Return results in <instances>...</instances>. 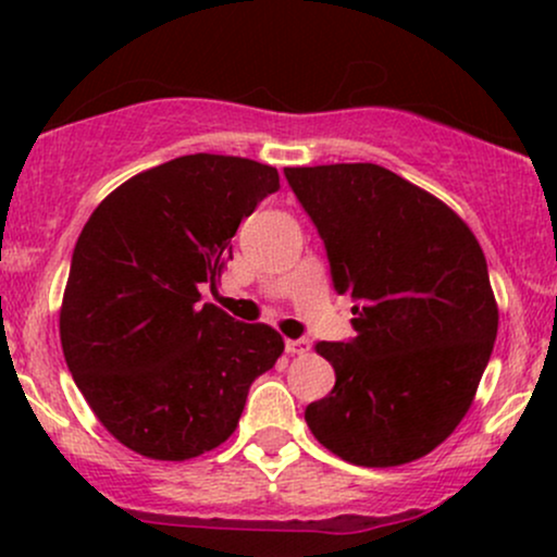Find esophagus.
Here are the masks:
<instances>
[{
	"label": "esophagus",
	"instance_id": "esophagus-1",
	"mask_svg": "<svg viewBox=\"0 0 557 557\" xmlns=\"http://www.w3.org/2000/svg\"><path fill=\"white\" fill-rule=\"evenodd\" d=\"M311 348V343H309V337H296V341H285V350L290 356H296V354H306V350Z\"/></svg>",
	"mask_w": 557,
	"mask_h": 557
}]
</instances>
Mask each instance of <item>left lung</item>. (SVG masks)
Listing matches in <instances>:
<instances>
[{
  "mask_svg": "<svg viewBox=\"0 0 557 557\" xmlns=\"http://www.w3.org/2000/svg\"><path fill=\"white\" fill-rule=\"evenodd\" d=\"M314 222L356 337L317 343L335 369L306 424L356 466L426 456L466 417L497 337L474 233L440 198L380 164L285 168Z\"/></svg>",
  "mask_w": 557,
  "mask_h": 557,
  "instance_id": "8db88e82",
  "label": "left lung"
}]
</instances>
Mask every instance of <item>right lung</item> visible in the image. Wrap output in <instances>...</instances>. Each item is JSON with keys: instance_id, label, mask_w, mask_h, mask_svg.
<instances>
[{"instance_id": "1", "label": "right lung", "mask_w": 557, "mask_h": 557, "mask_svg": "<svg viewBox=\"0 0 557 557\" xmlns=\"http://www.w3.org/2000/svg\"><path fill=\"white\" fill-rule=\"evenodd\" d=\"M280 175L253 159L188 154L112 190L88 216L60 311L75 385L112 437L185 461L238 426L248 387L285 343L201 304L233 259L235 230Z\"/></svg>"}]
</instances>
